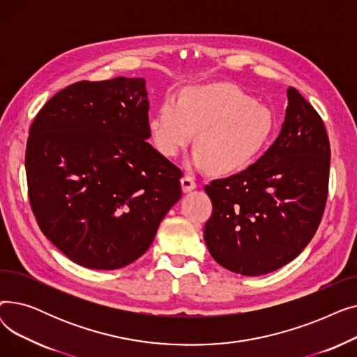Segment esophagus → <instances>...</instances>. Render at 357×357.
I'll list each match as a JSON object with an SVG mask.
<instances>
[{
  "label": "esophagus",
  "instance_id": "esophagus-1",
  "mask_svg": "<svg viewBox=\"0 0 357 357\" xmlns=\"http://www.w3.org/2000/svg\"><path fill=\"white\" fill-rule=\"evenodd\" d=\"M181 185H182V191L183 192H190V191L197 188V182H195V179L191 175H185L181 179Z\"/></svg>",
  "mask_w": 357,
  "mask_h": 357
}]
</instances>
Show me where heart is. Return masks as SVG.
Here are the masks:
<instances>
[{
  "label": "heart",
  "mask_w": 357,
  "mask_h": 357,
  "mask_svg": "<svg viewBox=\"0 0 357 357\" xmlns=\"http://www.w3.org/2000/svg\"><path fill=\"white\" fill-rule=\"evenodd\" d=\"M150 137L165 158H176L197 131L194 163L227 174L249 165L269 142L272 112L230 84L188 86L167 97L149 121Z\"/></svg>",
  "instance_id": "obj_1"
}]
</instances>
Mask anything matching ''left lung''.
I'll list each match as a JSON object with an SVG mask.
<instances>
[{
	"mask_svg": "<svg viewBox=\"0 0 357 357\" xmlns=\"http://www.w3.org/2000/svg\"><path fill=\"white\" fill-rule=\"evenodd\" d=\"M328 174L323 119L291 86L282 130L266 153L240 174L205 185L213 214L204 240L214 260L246 276L294 260L320 226Z\"/></svg>",
	"mask_w": 357,
	"mask_h": 357,
	"instance_id": "obj_1",
	"label": "left lung"
}]
</instances>
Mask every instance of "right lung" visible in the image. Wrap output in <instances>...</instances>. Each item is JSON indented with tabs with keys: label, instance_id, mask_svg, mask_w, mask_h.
<instances>
[{
	"label": "right lung",
	"instance_id": "obj_1",
	"mask_svg": "<svg viewBox=\"0 0 357 357\" xmlns=\"http://www.w3.org/2000/svg\"><path fill=\"white\" fill-rule=\"evenodd\" d=\"M29 133V199L42 233L89 269L139 259L182 195V171L146 140L144 79L72 84L37 112Z\"/></svg>",
	"mask_w": 357,
	"mask_h": 357
}]
</instances>
